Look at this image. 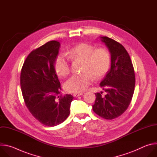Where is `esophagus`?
I'll return each mask as SVG.
<instances>
[{
    "instance_id": "1",
    "label": "esophagus",
    "mask_w": 157,
    "mask_h": 157,
    "mask_svg": "<svg viewBox=\"0 0 157 157\" xmlns=\"http://www.w3.org/2000/svg\"><path fill=\"white\" fill-rule=\"evenodd\" d=\"M82 93H74V94H73V96L74 97H78V96H81V95H82Z\"/></svg>"
}]
</instances>
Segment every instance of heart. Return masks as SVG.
<instances>
[{"instance_id":"1","label":"heart","mask_w":157,"mask_h":157,"mask_svg":"<svg viewBox=\"0 0 157 157\" xmlns=\"http://www.w3.org/2000/svg\"><path fill=\"white\" fill-rule=\"evenodd\" d=\"M72 60L83 61L81 74L75 75L67 80L64 88L68 93H81L91 84L94 77L100 79L108 72L110 66V56L104 48H95L86 43H81L72 47L68 52ZM54 68L57 75L66 77L70 73V63L63 54L58 55L54 62Z\"/></svg>"}]
</instances>
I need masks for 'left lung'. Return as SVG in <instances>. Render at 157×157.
<instances>
[{"mask_svg":"<svg viewBox=\"0 0 157 157\" xmlns=\"http://www.w3.org/2000/svg\"><path fill=\"white\" fill-rule=\"evenodd\" d=\"M100 39L110 52L111 64L100 83L106 94L95 93L93 110L100 117L110 120L121 116L128 108L134 92L135 73L130 56L121 43L107 36Z\"/></svg>","mask_w":157,"mask_h":157,"instance_id":"1","label":"left lung"}]
</instances>
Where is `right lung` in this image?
<instances>
[{
  "mask_svg": "<svg viewBox=\"0 0 157 157\" xmlns=\"http://www.w3.org/2000/svg\"><path fill=\"white\" fill-rule=\"evenodd\" d=\"M59 47V42L53 40L32 51L20 74L26 106L36 120L48 127L59 125L67 119L74 98L71 94L58 96L61 89L54 62Z\"/></svg>",
  "mask_w": 157,
  "mask_h": 157,
  "instance_id": "add662e5",
  "label": "right lung"
}]
</instances>
